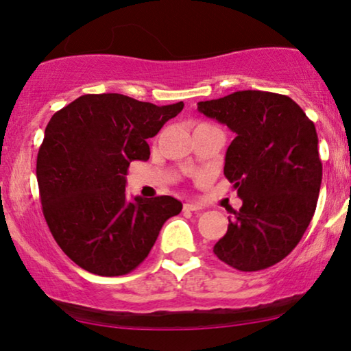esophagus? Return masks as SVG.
Instances as JSON below:
<instances>
[{"mask_svg":"<svg viewBox=\"0 0 351 351\" xmlns=\"http://www.w3.org/2000/svg\"><path fill=\"white\" fill-rule=\"evenodd\" d=\"M203 208H201L199 204H195V203H185L184 204V210H190V213H198V210H201Z\"/></svg>","mask_w":351,"mask_h":351,"instance_id":"1","label":"esophagus"}]
</instances>
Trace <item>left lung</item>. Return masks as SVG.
Returning a JSON list of instances; mask_svg holds the SVG:
<instances>
[{"instance_id": "left-lung-1", "label": "left lung", "mask_w": 351, "mask_h": 351, "mask_svg": "<svg viewBox=\"0 0 351 351\" xmlns=\"http://www.w3.org/2000/svg\"><path fill=\"white\" fill-rule=\"evenodd\" d=\"M237 134L223 174L243 199L214 254L239 271H258L289 256L318 203L323 165L315 124L294 100L238 90L198 104Z\"/></svg>"}]
</instances>
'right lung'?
I'll return each mask as SVG.
<instances>
[{
  "label": "right lung",
  "mask_w": 351,
  "mask_h": 351,
  "mask_svg": "<svg viewBox=\"0 0 351 351\" xmlns=\"http://www.w3.org/2000/svg\"><path fill=\"white\" fill-rule=\"evenodd\" d=\"M184 102L153 105L123 94H86L52 114L36 158L46 223L86 271L128 275L150 254L162 223L182 210L172 196L126 198L128 167L147 161L167 119Z\"/></svg>",
  "instance_id": "1"
}]
</instances>
